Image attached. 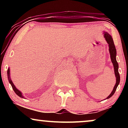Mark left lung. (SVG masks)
Segmentation results:
<instances>
[{"mask_svg": "<svg viewBox=\"0 0 128 128\" xmlns=\"http://www.w3.org/2000/svg\"><path fill=\"white\" fill-rule=\"evenodd\" d=\"M104 36H105V40L109 44V50H110V57H111V61H112L113 66H114V72H115V75L116 78V83L115 86H114L113 90L111 92V93L106 98V99H109L112 96L113 94L115 92L116 89H117V86H118V84L120 83V74L118 73V64L117 62V60H116V49L115 45H114V42H113V40L112 36H111L109 34H108L107 32H105V34H104Z\"/></svg>", "mask_w": 128, "mask_h": 128, "instance_id": "1", "label": "left lung"}]
</instances>
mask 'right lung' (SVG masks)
Returning a JSON list of instances; mask_svg holds the SVG:
<instances>
[{
  "label": "right lung",
  "instance_id": "1",
  "mask_svg": "<svg viewBox=\"0 0 128 128\" xmlns=\"http://www.w3.org/2000/svg\"><path fill=\"white\" fill-rule=\"evenodd\" d=\"M7 74H8V80H9V82H10V83L11 84V86H12V88L13 90L14 91V92H15L18 95V96L19 97H20V98H24V97H23V95H22V92H20V91H19L17 89V88L15 86H14V84H13V82H12V80H11V77H10V68H8V72H7Z\"/></svg>",
  "mask_w": 128,
  "mask_h": 128
}]
</instances>
